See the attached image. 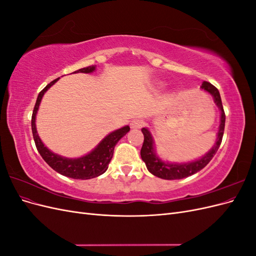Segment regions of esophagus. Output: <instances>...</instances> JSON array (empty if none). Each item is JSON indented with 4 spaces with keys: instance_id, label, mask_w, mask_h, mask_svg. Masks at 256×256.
<instances>
[{
    "instance_id": "1",
    "label": "esophagus",
    "mask_w": 256,
    "mask_h": 256,
    "mask_svg": "<svg viewBox=\"0 0 256 256\" xmlns=\"http://www.w3.org/2000/svg\"><path fill=\"white\" fill-rule=\"evenodd\" d=\"M144 126V122L142 120H134L130 122V127L132 129H141Z\"/></svg>"
}]
</instances>
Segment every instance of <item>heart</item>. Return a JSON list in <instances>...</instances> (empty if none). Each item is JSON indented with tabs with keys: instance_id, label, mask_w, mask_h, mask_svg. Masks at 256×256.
<instances>
[{
	"instance_id": "obj_1",
	"label": "heart",
	"mask_w": 256,
	"mask_h": 256,
	"mask_svg": "<svg viewBox=\"0 0 256 256\" xmlns=\"http://www.w3.org/2000/svg\"><path fill=\"white\" fill-rule=\"evenodd\" d=\"M156 85H157V88H164V82H161V81H158V82H156Z\"/></svg>"
}]
</instances>
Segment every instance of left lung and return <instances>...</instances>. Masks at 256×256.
Listing matches in <instances>:
<instances>
[{
  "label": "left lung",
  "instance_id": "obj_1",
  "mask_svg": "<svg viewBox=\"0 0 256 256\" xmlns=\"http://www.w3.org/2000/svg\"><path fill=\"white\" fill-rule=\"evenodd\" d=\"M200 90H203L204 92H208L209 95L212 96L216 106H218L220 110V125L218 132H216V138L214 146L209 150V152H207L204 154V156L193 161L180 162H180L177 164V162L164 161L157 154L156 148H154V138L150 134V131L148 130V128H142V132L144 134V142L141 148V158L145 162L147 170H148L150 173H152V175L168 180H182V178L189 177L204 168L209 164V161L212 159L216 150H219L224 132V126H226V114H224V110L222 106L220 92L212 84L205 81L200 85Z\"/></svg>",
  "mask_w": 256,
  "mask_h": 256
}]
</instances>
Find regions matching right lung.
Returning a JSON list of instances; mask_svg holds the SVG:
<instances>
[{"mask_svg":"<svg viewBox=\"0 0 256 256\" xmlns=\"http://www.w3.org/2000/svg\"><path fill=\"white\" fill-rule=\"evenodd\" d=\"M96 70V66H88L79 69L72 74H92ZM60 78L53 80L46 86L40 94H38L36 104L34 106V111L32 115V131L33 138L37 147L38 152L40 154L42 159L58 173L67 176L69 178H74V180H90V178L98 177L104 174L108 166H109L110 161L113 157L114 147L118 144L120 138L129 132L130 127L124 126L118 130H114L113 132L106 136L94 150H92L88 154H84L79 158H67L60 154L51 152L47 146H44L42 141L40 140V136L37 134L36 129V115L40 109L42 99L53 84H56Z\"/></svg>","mask_w":256,"mask_h":256,"instance_id":"obj_1","label":"right lung"}]
</instances>
